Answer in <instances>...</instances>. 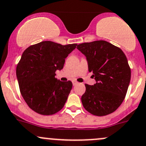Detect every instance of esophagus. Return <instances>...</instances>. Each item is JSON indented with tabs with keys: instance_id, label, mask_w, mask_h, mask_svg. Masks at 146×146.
Instances as JSON below:
<instances>
[{
	"instance_id": "esophagus-1",
	"label": "esophagus",
	"mask_w": 146,
	"mask_h": 146,
	"mask_svg": "<svg viewBox=\"0 0 146 146\" xmlns=\"http://www.w3.org/2000/svg\"><path fill=\"white\" fill-rule=\"evenodd\" d=\"M77 84H78V82H77V81H76V80H73V85H77Z\"/></svg>"
}]
</instances>
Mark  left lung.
I'll list each match as a JSON object with an SVG mask.
<instances>
[{
  "label": "left lung",
  "mask_w": 146,
  "mask_h": 146,
  "mask_svg": "<svg viewBox=\"0 0 146 146\" xmlns=\"http://www.w3.org/2000/svg\"><path fill=\"white\" fill-rule=\"evenodd\" d=\"M96 84H85L81 97L86 110L96 116L113 113L122 104L131 80V69L122 50L105 40L79 44Z\"/></svg>",
  "instance_id": "left-lung-1"
}]
</instances>
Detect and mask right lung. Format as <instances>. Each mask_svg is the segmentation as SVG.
Instances as JSON below:
<instances>
[{
  "mask_svg": "<svg viewBox=\"0 0 146 146\" xmlns=\"http://www.w3.org/2000/svg\"><path fill=\"white\" fill-rule=\"evenodd\" d=\"M76 46L42 41L23 52L16 74L21 96L31 109L43 115L62 109L73 84L56 79L55 72L63 68L66 58Z\"/></svg>",
  "mask_w": 146,
  "mask_h": 146,
  "instance_id": "obj_1",
  "label": "right lung"
}]
</instances>
